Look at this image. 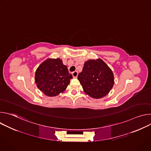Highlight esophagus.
Segmentation results:
<instances>
[{"label": "esophagus", "mask_w": 151, "mask_h": 151, "mask_svg": "<svg viewBox=\"0 0 151 151\" xmlns=\"http://www.w3.org/2000/svg\"><path fill=\"white\" fill-rule=\"evenodd\" d=\"M72 75L74 78H77V76L78 75V72L77 71H75L72 73Z\"/></svg>", "instance_id": "obj_1"}]
</instances>
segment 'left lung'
<instances>
[{
	"instance_id": "left-lung-1",
	"label": "left lung",
	"mask_w": 151,
	"mask_h": 151,
	"mask_svg": "<svg viewBox=\"0 0 151 151\" xmlns=\"http://www.w3.org/2000/svg\"><path fill=\"white\" fill-rule=\"evenodd\" d=\"M78 79L84 92L96 99L106 96L114 84L112 70L100 58L85 61Z\"/></svg>"
}]
</instances>
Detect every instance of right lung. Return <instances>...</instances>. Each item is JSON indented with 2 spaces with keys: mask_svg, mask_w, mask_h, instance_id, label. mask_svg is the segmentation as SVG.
<instances>
[{
  "mask_svg": "<svg viewBox=\"0 0 151 151\" xmlns=\"http://www.w3.org/2000/svg\"><path fill=\"white\" fill-rule=\"evenodd\" d=\"M72 74L60 58H48L36 69L35 82L37 88L49 97H54L67 88Z\"/></svg>",
  "mask_w": 151,
  "mask_h": 151,
  "instance_id": "add662e5",
  "label": "right lung"
}]
</instances>
